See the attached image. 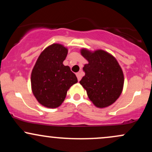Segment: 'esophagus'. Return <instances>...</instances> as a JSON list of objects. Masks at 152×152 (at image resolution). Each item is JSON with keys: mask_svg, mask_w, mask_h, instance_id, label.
<instances>
[{"mask_svg": "<svg viewBox=\"0 0 152 152\" xmlns=\"http://www.w3.org/2000/svg\"><path fill=\"white\" fill-rule=\"evenodd\" d=\"M76 76H77L78 81H79L80 80H81V73H80V72L77 73V74H76Z\"/></svg>", "mask_w": 152, "mask_h": 152, "instance_id": "obj_1", "label": "esophagus"}]
</instances>
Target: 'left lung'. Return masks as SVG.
Returning <instances> with one entry per match:
<instances>
[{
	"label": "left lung",
	"instance_id": "1",
	"mask_svg": "<svg viewBox=\"0 0 152 152\" xmlns=\"http://www.w3.org/2000/svg\"><path fill=\"white\" fill-rule=\"evenodd\" d=\"M81 55L88 61L79 83L96 107L105 108L116 102L124 86L123 71L116 59L103 50L91 52L83 48Z\"/></svg>",
	"mask_w": 152,
	"mask_h": 152
}]
</instances>
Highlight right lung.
Segmentation results:
<instances>
[{
  "label": "right lung",
  "mask_w": 152,
  "mask_h": 152,
  "mask_svg": "<svg viewBox=\"0 0 152 152\" xmlns=\"http://www.w3.org/2000/svg\"><path fill=\"white\" fill-rule=\"evenodd\" d=\"M68 49L53 43L40 54L31 73V88L41 105L58 107L65 99L67 91L78 80L69 66H64Z\"/></svg>",
  "instance_id": "obj_1"
}]
</instances>
